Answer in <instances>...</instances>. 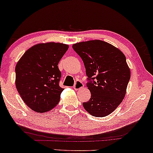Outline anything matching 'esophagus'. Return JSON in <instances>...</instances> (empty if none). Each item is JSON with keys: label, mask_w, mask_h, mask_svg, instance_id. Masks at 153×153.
Masks as SVG:
<instances>
[{"label": "esophagus", "mask_w": 153, "mask_h": 153, "mask_svg": "<svg viewBox=\"0 0 153 153\" xmlns=\"http://www.w3.org/2000/svg\"><path fill=\"white\" fill-rule=\"evenodd\" d=\"M83 86H84V85H83L82 82H81V81H77L74 85V88L76 90V91H78V90L82 89Z\"/></svg>", "instance_id": "esophagus-1"}]
</instances>
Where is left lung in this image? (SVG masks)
<instances>
[{
	"instance_id": "8db88e82",
	"label": "left lung",
	"mask_w": 153,
	"mask_h": 153,
	"mask_svg": "<svg viewBox=\"0 0 153 153\" xmlns=\"http://www.w3.org/2000/svg\"><path fill=\"white\" fill-rule=\"evenodd\" d=\"M72 47L82 59L89 80L96 79L88 83L91 97L83 102V107L93 116H108L126 95L131 76L126 57L118 48L99 39L81 42Z\"/></svg>"
}]
</instances>
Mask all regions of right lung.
<instances>
[{"mask_svg":"<svg viewBox=\"0 0 153 153\" xmlns=\"http://www.w3.org/2000/svg\"><path fill=\"white\" fill-rule=\"evenodd\" d=\"M69 48L59 42L37 44L16 65L15 85L24 103L33 111L45 113L58 105L63 88L58 65Z\"/></svg>","mask_w":153,"mask_h":153,"instance_id":"obj_1","label":"right lung"}]
</instances>
